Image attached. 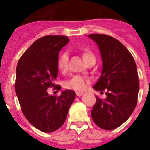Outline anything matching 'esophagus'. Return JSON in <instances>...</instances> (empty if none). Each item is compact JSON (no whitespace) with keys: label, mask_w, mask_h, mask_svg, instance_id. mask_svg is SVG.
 <instances>
[{"label":"esophagus","mask_w":150,"mask_h":150,"mask_svg":"<svg viewBox=\"0 0 150 150\" xmlns=\"http://www.w3.org/2000/svg\"><path fill=\"white\" fill-rule=\"evenodd\" d=\"M83 94H84V93H82V92H76V96H82Z\"/></svg>","instance_id":"obj_1"}]
</instances>
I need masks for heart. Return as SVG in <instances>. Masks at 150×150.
Returning a JSON list of instances; mask_svg holds the SVG:
<instances>
[{
	"instance_id": "1",
	"label": "heart",
	"mask_w": 150,
	"mask_h": 150,
	"mask_svg": "<svg viewBox=\"0 0 150 150\" xmlns=\"http://www.w3.org/2000/svg\"><path fill=\"white\" fill-rule=\"evenodd\" d=\"M93 56V54L90 52H85L82 55V58L84 61H86L87 59ZM68 55L67 52H62L59 54L57 61V66L58 70L61 71H65L68 68ZM89 82V79L88 78L82 76V75H75L66 81L64 83V87L66 89H71L75 91H83L86 89Z\"/></svg>"
}]
</instances>
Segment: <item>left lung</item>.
Wrapping results in <instances>:
<instances>
[{
  "label": "left lung",
  "instance_id": "left-lung-1",
  "mask_svg": "<svg viewBox=\"0 0 150 150\" xmlns=\"http://www.w3.org/2000/svg\"><path fill=\"white\" fill-rule=\"evenodd\" d=\"M98 45L102 71L93 89L106 90L104 100L96 96L91 110L96 125L104 130L117 128L129 118L137 104L139 82L135 60L119 40L104 34L88 36Z\"/></svg>",
  "mask_w": 150,
  "mask_h": 150
}]
</instances>
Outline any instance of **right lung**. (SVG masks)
Listing matches in <instances>:
<instances>
[{"mask_svg": "<svg viewBox=\"0 0 150 150\" xmlns=\"http://www.w3.org/2000/svg\"><path fill=\"white\" fill-rule=\"evenodd\" d=\"M69 42L65 36L38 39L22 56L16 67L15 93L22 111L36 128L43 132L57 130L65 121L75 93L66 89L59 96L49 95L58 75L59 52ZM61 89V86H55Z\"/></svg>", "mask_w": 150, "mask_h": 150, "instance_id": "obj_1", "label": "right lung"}]
</instances>
